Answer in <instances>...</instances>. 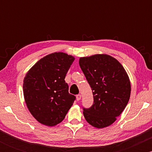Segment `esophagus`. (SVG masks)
Segmentation results:
<instances>
[{
	"label": "esophagus",
	"mask_w": 152,
	"mask_h": 152,
	"mask_svg": "<svg viewBox=\"0 0 152 152\" xmlns=\"http://www.w3.org/2000/svg\"><path fill=\"white\" fill-rule=\"evenodd\" d=\"M81 99V94H78V95H76V100L77 101H80Z\"/></svg>",
	"instance_id": "34e87169"
}]
</instances>
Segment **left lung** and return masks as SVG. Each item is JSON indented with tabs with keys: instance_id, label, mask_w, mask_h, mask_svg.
<instances>
[{
	"instance_id": "8db88e82",
	"label": "left lung",
	"mask_w": 152,
	"mask_h": 152,
	"mask_svg": "<svg viewBox=\"0 0 152 152\" xmlns=\"http://www.w3.org/2000/svg\"><path fill=\"white\" fill-rule=\"evenodd\" d=\"M79 66L89 83L94 104L83 109L85 119L96 128L112 124L125 109L131 94V82L118 60L107 54L81 57Z\"/></svg>"
}]
</instances>
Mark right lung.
Returning <instances> with one entry per match:
<instances>
[{
	"label": "right lung",
	"instance_id": "add662e5",
	"mask_svg": "<svg viewBox=\"0 0 152 152\" xmlns=\"http://www.w3.org/2000/svg\"><path fill=\"white\" fill-rule=\"evenodd\" d=\"M75 58L55 52L41 58L26 73L23 96L28 109L39 123L53 126L61 123L76 97L69 93L66 75Z\"/></svg>",
	"mask_w": 152,
	"mask_h": 152
}]
</instances>
